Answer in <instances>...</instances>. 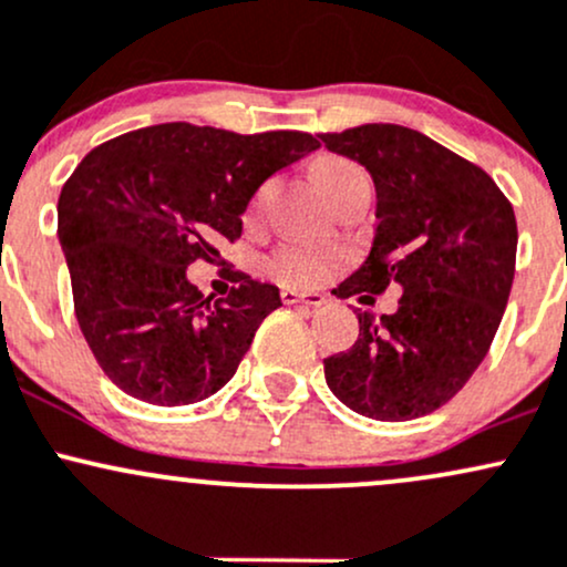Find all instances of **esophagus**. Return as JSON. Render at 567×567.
Returning <instances> with one entry per match:
<instances>
[{
	"label": "esophagus",
	"mask_w": 567,
	"mask_h": 567,
	"mask_svg": "<svg viewBox=\"0 0 567 567\" xmlns=\"http://www.w3.org/2000/svg\"><path fill=\"white\" fill-rule=\"evenodd\" d=\"M281 300L286 305H308V308H321L327 302V297L316 295V291H297V289H284Z\"/></svg>",
	"instance_id": "34e87169"
}]
</instances>
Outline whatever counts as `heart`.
Instances as JSON below:
<instances>
[{"instance_id":"obj_1","label":"heart","mask_w":567,"mask_h":567,"mask_svg":"<svg viewBox=\"0 0 567 567\" xmlns=\"http://www.w3.org/2000/svg\"><path fill=\"white\" fill-rule=\"evenodd\" d=\"M359 171L353 163L342 161V157H323L316 163V182L334 179V176L351 174ZM337 257L323 251H310V249H297V246H286L270 259V272L281 284H295V286H316L327 281L329 272L334 270Z\"/></svg>"}]
</instances>
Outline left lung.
Instances as JSON below:
<instances>
[{
	"label": "left lung",
	"mask_w": 567,
	"mask_h": 567,
	"mask_svg": "<svg viewBox=\"0 0 567 567\" xmlns=\"http://www.w3.org/2000/svg\"><path fill=\"white\" fill-rule=\"evenodd\" d=\"M318 138L364 165L378 195L372 249L334 295L402 289L396 313H359L353 346L323 359L327 385L374 421L431 415L468 383L504 318L517 259L512 203L480 165L404 125Z\"/></svg>",
	"instance_id": "8db88e82"
}]
</instances>
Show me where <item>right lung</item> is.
<instances>
[{
	"mask_svg": "<svg viewBox=\"0 0 567 567\" xmlns=\"http://www.w3.org/2000/svg\"><path fill=\"white\" fill-rule=\"evenodd\" d=\"M318 146L300 131L163 123L87 152L61 189L59 240L80 329L114 385L182 406L233 378L259 323L281 308L278 286L240 276L212 302L187 267L219 259L254 193Z\"/></svg>",
	"mask_w": 567,
	"mask_h": 567,
	"instance_id": "right-lung-1",
	"label": "right lung"
}]
</instances>
